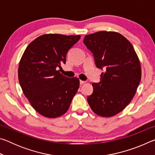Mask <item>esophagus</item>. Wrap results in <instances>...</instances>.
<instances>
[{
    "instance_id": "esophagus-1",
    "label": "esophagus",
    "mask_w": 155,
    "mask_h": 155,
    "mask_svg": "<svg viewBox=\"0 0 155 155\" xmlns=\"http://www.w3.org/2000/svg\"><path fill=\"white\" fill-rule=\"evenodd\" d=\"M86 82H85V81H80V84H81V85H83V84H85Z\"/></svg>"
}]
</instances>
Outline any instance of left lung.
<instances>
[{"label": "left lung", "instance_id": "1", "mask_svg": "<svg viewBox=\"0 0 155 155\" xmlns=\"http://www.w3.org/2000/svg\"><path fill=\"white\" fill-rule=\"evenodd\" d=\"M83 42L92 52L97 68L104 72L87 102L96 114L111 117L130 103L141 77V65L131 43L121 34L99 31L85 35Z\"/></svg>", "mask_w": 155, "mask_h": 155}]
</instances>
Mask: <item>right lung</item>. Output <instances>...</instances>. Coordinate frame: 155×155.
<instances>
[{
  "label": "right lung",
  "mask_w": 155,
  "mask_h": 155,
  "mask_svg": "<svg viewBox=\"0 0 155 155\" xmlns=\"http://www.w3.org/2000/svg\"><path fill=\"white\" fill-rule=\"evenodd\" d=\"M81 35L45 34L28 44L18 67L25 96L37 112L54 118L64 115L79 87V79L61 74V64Z\"/></svg>",
  "instance_id": "1"
}]
</instances>
